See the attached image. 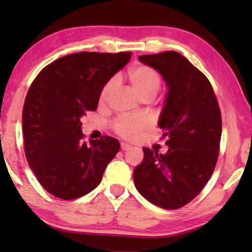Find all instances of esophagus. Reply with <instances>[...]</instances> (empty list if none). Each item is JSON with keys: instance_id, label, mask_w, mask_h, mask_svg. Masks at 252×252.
Masks as SVG:
<instances>
[{"instance_id": "1", "label": "esophagus", "mask_w": 252, "mask_h": 252, "mask_svg": "<svg viewBox=\"0 0 252 252\" xmlns=\"http://www.w3.org/2000/svg\"><path fill=\"white\" fill-rule=\"evenodd\" d=\"M120 148H122V150H129L130 148H132V146L128 143H125V142H122L120 143Z\"/></svg>"}]
</instances>
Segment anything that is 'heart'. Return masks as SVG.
<instances>
[{
  "instance_id": "1",
  "label": "heart",
  "mask_w": 252,
  "mask_h": 252,
  "mask_svg": "<svg viewBox=\"0 0 252 252\" xmlns=\"http://www.w3.org/2000/svg\"><path fill=\"white\" fill-rule=\"evenodd\" d=\"M128 80L134 91L141 97H154L159 91L161 79L158 72L149 65H137L128 71ZM117 87V79L111 78L105 82L99 93V102L106 103ZM150 126V120L144 116L120 117L113 123V129L125 139H136Z\"/></svg>"
}]
</instances>
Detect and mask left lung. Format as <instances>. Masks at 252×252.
I'll return each mask as SVG.
<instances>
[{
  "instance_id": "left-lung-1",
  "label": "left lung",
  "mask_w": 252,
  "mask_h": 252,
  "mask_svg": "<svg viewBox=\"0 0 252 252\" xmlns=\"http://www.w3.org/2000/svg\"><path fill=\"white\" fill-rule=\"evenodd\" d=\"M156 68L168 93L158 126L167 153L144 148L133 172L137 191L153 204L180 209L205 187L215 171L221 137V112L209 79L177 51L142 55Z\"/></svg>"
}]
</instances>
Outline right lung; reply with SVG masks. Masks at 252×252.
<instances>
[{"label":"right lung","instance_id":"1","mask_svg":"<svg viewBox=\"0 0 252 252\" xmlns=\"http://www.w3.org/2000/svg\"><path fill=\"white\" fill-rule=\"evenodd\" d=\"M130 56L71 54L43 67L31 85L23 109L24 149L37 181L55 197L67 201L91 192L119 151L111 136L86 143L81 118L97 109L102 87Z\"/></svg>","mask_w":252,"mask_h":252}]
</instances>
